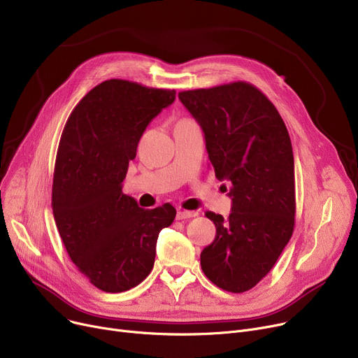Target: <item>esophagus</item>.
Masks as SVG:
<instances>
[{
  "instance_id": "1",
  "label": "esophagus",
  "mask_w": 358,
  "mask_h": 358,
  "mask_svg": "<svg viewBox=\"0 0 358 358\" xmlns=\"http://www.w3.org/2000/svg\"><path fill=\"white\" fill-rule=\"evenodd\" d=\"M197 216V212H190V210H182L180 209L177 212V219L178 220H185V219H190V217H196Z\"/></svg>"
}]
</instances>
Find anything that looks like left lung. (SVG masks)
I'll return each mask as SVG.
<instances>
[{
  "label": "left lung",
  "mask_w": 358,
  "mask_h": 358,
  "mask_svg": "<svg viewBox=\"0 0 358 358\" xmlns=\"http://www.w3.org/2000/svg\"><path fill=\"white\" fill-rule=\"evenodd\" d=\"M178 99L203 130L215 176L231 182L229 217L206 213L216 236L201 251V270L223 290L247 292L270 273L294 228L287 127L264 94L243 81L181 91Z\"/></svg>",
  "instance_id": "obj_1"
}]
</instances>
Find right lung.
Returning a JSON list of instances; mask_svg holds the SVG:
<instances>
[{
    "label": "right lung",
    "instance_id": "add662e5",
    "mask_svg": "<svg viewBox=\"0 0 358 358\" xmlns=\"http://www.w3.org/2000/svg\"><path fill=\"white\" fill-rule=\"evenodd\" d=\"M174 100V90L108 80L87 94L64 127L52 187L56 228L73 264L103 292L142 283L161 229L176 217L169 203L145 210L122 192L146 126Z\"/></svg>",
    "mask_w": 358,
    "mask_h": 358
}]
</instances>
